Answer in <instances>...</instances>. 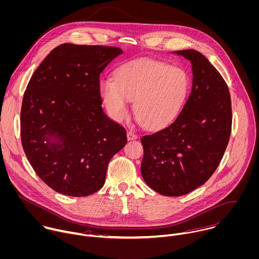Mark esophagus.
Listing matches in <instances>:
<instances>
[{"instance_id": "1", "label": "esophagus", "mask_w": 259, "mask_h": 259, "mask_svg": "<svg viewBox=\"0 0 259 259\" xmlns=\"http://www.w3.org/2000/svg\"><path fill=\"white\" fill-rule=\"evenodd\" d=\"M127 138H128V140H134V139L137 138V134H135L132 131H128L127 132Z\"/></svg>"}]
</instances>
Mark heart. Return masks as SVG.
Wrapping results in <instances>:
<instances>
[{
	"label": "heart",
	"instance_id": "b5f03b06",
	"mask_svg": "<svg viewBox=\"0 0 259 259\" xmlns=\"http://www.w3.org/2000/svg\"><path fill=\"white\" fill-rule=\"evenodd\" d=\"M188 89L183 69L150 59L128 62L116 70L115 79L100 82L102 100L114 120L125 118L129 101H134V113L149 129L162 128L176 118Z\"/></svg>",
	"mask_w": 259,
	"mask_h": 259
}]
</instances>
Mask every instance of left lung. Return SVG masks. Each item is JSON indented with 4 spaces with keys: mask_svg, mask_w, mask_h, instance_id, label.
Returning a JSON list of instances; mask_svg holds the SVG:
<instances>
[{
    "mask_svg": "<svg viewBox=\"0 0 259 259\" xmlns=\"http://www.w3.org/2000/svg\"><path fill=\"white\" fill-rule=\"evenodd\" d=\"M175 53L192 64L191 93L174 122L141 138L142 178L164 196L203 185L219 166L232 130L231 97L220 72L195 50Z\"/></svg>",
    "mask_w": 259,
    "mask_h": 259,
    "instance_id": "1",
    "label": "left lung"
}]
</instances>
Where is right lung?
<instances>
[{"mask_svg": "<svg viewBox=\"0 0 259 259\" xmlns=\"http://www.w3.org/2000/svg\"><path fill=\"white\" fill-rule=\"evenodd\" d=\"M123 51L63 44L32 74L20 114L21 143L36 175L67 196H89L105 184L126 130L102 108L100 75ZM54 137L56 140L50 142Z\"/></svg>", "mask_w": 259, "mask_h": 259, "instance_id": "right-lung-1", "label": "right lung"}]
</instances>
